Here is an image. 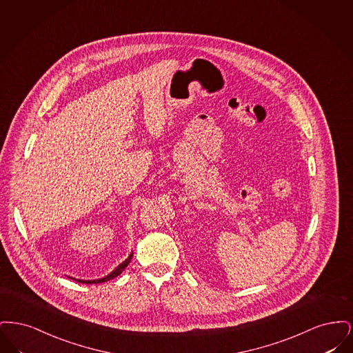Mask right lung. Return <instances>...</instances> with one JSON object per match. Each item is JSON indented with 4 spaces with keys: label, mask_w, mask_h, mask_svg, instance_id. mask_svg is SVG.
Here are the masks:
<instances>
[{
    "label": "right lung",
    "mask_w": 353,
    "mask_h": 353,
    "mask_svg": "<svg viewBox=\"0 0 353 353\" xmlns=\"http://www.w3.org/2000/svg\"><path fill=\"white\" fill-rule=\"evenodd\" d=\"M132 255H134V252H131L130 254V256L123 262V263H120L117 269L114 270L111 274H108L107 276H104V278H101V279H94V281H83V279H75V278H71V279H74V281H77V282H81V283H87V285H91V283H103V282H107V281H111V279H114V278H117L118 275H120L124 269L128 266V263L131 262V259H132Z\"/></svg>",
    "instance_id": "obj_1"
}]
</instances>
